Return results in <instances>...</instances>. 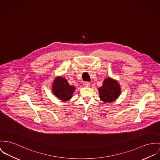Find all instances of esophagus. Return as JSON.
Returning <instances> with one entry per match:
<instances>
[{"label":"esophagus","mask_w":160,"mask_h":160,"mask_svg":"<svg viewBox=\"0 0 160 160\" xmlns=\"http://www.w3.org/2000/svg\"><path fill=\"white\" fill-rule=\"evenodd\" d=\"M83 85H84V86H85V87H89L90 86V83L88 82H85Z\"/></svg>","instance_id":"esophagus-1"}]
</instances>
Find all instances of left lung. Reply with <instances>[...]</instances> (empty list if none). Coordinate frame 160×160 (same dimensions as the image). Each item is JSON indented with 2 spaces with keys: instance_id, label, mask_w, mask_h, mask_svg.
Wrapping results in <instances>:
<instances>
[{
  "instance_id": "8db88e82",
  "label": "left lung",
  "mask_w": 160,
  "mask_h": 160,
  "mask_svg": "<svg viewBox=\"0 0 160 160\" xmlns=\"http://www.w3.org/2000/svg\"><path fill=\"white\" fill-rule=\"evenodd\" d=\"M99 98L105 103L114 102L121 94V86L118 81L110 77L107 78L103 85L98 88Z\"/></svg>"
}]
</instances>
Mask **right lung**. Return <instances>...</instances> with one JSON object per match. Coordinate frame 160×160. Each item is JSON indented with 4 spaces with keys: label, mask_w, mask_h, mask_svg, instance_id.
<instances>
[{
    "label": "right lung",
    "mask_w": 160,
    "mask_h": 160,
    "mask_svg": "<svg viewBox=\"0 0 160 160\" xmlns=\"http://www.w3.org/2000/svg\"><path fill=\"white\" fill-rule=\"evenodd\" d=\"M75 88L69 85L66 79L62 77H57L52 85V92L56 97L63 102L72 98Z\"/></svg>",
    "instance_id": "add662e5"
}]
</instances>
